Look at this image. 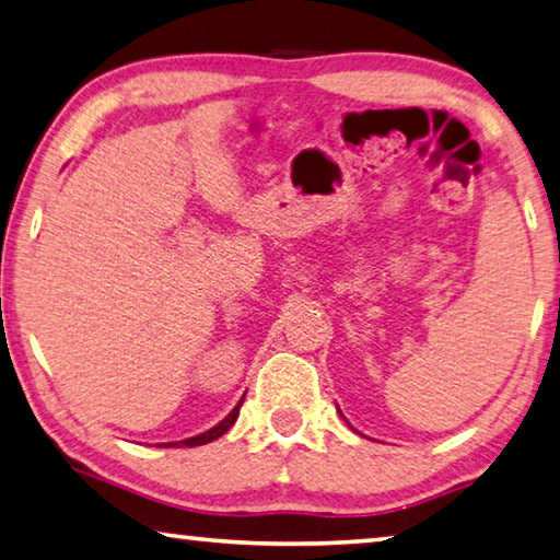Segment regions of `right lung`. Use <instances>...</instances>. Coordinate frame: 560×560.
Listing matches in <instances>:
<instances>
[{
	"label": "right lung",
	"mask_w": 560,
	"mask_h": 560,
	"mask_svg": "<svg viewBox=\"0 0 560 560\" xmlns=\"http://www.w3.org/2000/svg\"><path fill=\"white\" fill-rule=\"evenodd\" d=\"M242 402L244 400H240L236 402V407L234 410L224 417V420L217 424V428H212V430H207V432H202V434H197V438H189V440H183V442H170V444H165V447H200V444H207V442H212V440H217V438H222V434L232 428V424L236 422V417H240V407H242Z\"/></svg>",
	"instance_id": "add662e5"
}]
</instances>
